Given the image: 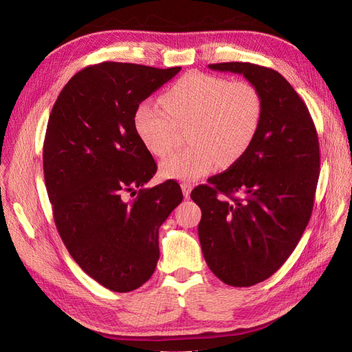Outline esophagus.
I'll return each mask as SVG.
<instances>
[{
  "label": "esophagus",
  "instance_id": "34e87169",
  "mask_svg": "<svg viewBox=\"0 0 352 352\" xmlns=\"http://www.w3.org/2000/svg\"><path fill=\"white\" fill-rule=\"evenodd\" d=\"M180 186H182L184 197H185V198H189V197H190V190H192V185L188 184V182H184Z\"/></svg>",
  "mask_w": 352,
  "mask_h": 352
}]
</instances>
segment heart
<instances>
[{"label":"heart","instance_id":"b5f03b06","mask_svg":"<svg viewBox=\"0 0 352 352\" xmlns=\"http://www.w3.org/2000/svg\"><path fill=\"white\" fill-rule=\"evenodd\" d=\"M162 101L164 109L148 100L138 105L133 126L144 146L157 157L172 151L179 127H186L190 144L162 162V173L170 179L195 180L217 164H235L260 129L261 95L248 80L189 72L163 94Z\"/></svg>","mask_w":352,"mask_h":352}]
</instances>
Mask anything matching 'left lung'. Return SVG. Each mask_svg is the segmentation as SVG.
Returning <instances> with one entry per match:
<instances>
[{"label":"left lung","instance_id":"8db88e82","mask_svg":"<svg viewBox=\"0 0 352 352\" xmlns=\"http://www.w3.org/2000/svg\"><path fill=\"white\" fill-rule=\"evenodd\" d=\"M211 70L243 74L263 101L254 142L226 172L199 185L198 236L210 270L230 286H252L278 272L310 221L320 150L305 102L280 73L251 63Z\"/></svg>","mask_w":352,"mask_h":352}]
</instances>
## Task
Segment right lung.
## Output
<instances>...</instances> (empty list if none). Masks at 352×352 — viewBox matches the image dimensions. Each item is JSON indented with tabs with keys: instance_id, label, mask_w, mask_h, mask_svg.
Listing matches in <instances>:
<instances>
[{
	"instance_id": "right-lung-1",
	"label": "right lung",
	"mask_w": 352,
	"mask_h": 352,
	"mask_svg": "<svg viewBox=\"0 0 352 352\" xmlns=\"http://www.w3.org/2000/svg\"><path fill=\"white\" fill-rule=\"evenodd\" d=\"M179 72L116 61L88 66L50 114L42 160L57 230L80 269L114 292L151 278L158 229L184 198L175 180L142 188L157 164L133 126L138 105ZM126 193L137 198L124 201Z\"/></svg>"
}]
</instances>
